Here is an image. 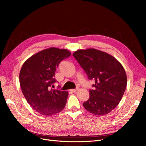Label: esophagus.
Instances as JSON below:
<instances>
[{
  "label": "esophagus",
  "mask_w": 146,
  "mask_h": 146,
  "mask_svg": "<svg viewBox=\"0 0 146 146\" xmlns=\"http://www.w3.org/2000/svg\"><path fill=\"white\" fill-rule=\"evenodd\" d=\"M78 90V88H76V89H72V90H70V91H71L72 92H76Z\"/></svg>",
  "instance_id": "34e87169"
}]
</instances>
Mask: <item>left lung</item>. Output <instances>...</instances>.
<instances>
[{
	"label": "left lung",
	"instance_id": "8db88e82",
	"mask_svg": "<svg viewBox=\"0 0 146 146\" xmlns=\"http://www.w3.org/2000/svg\"><path fill=\"white\" fill-rule=\"evenodd\" d=\"M72 55L88 79L95 81L89 99L83 104L84 108L97 116L108 114L118 105L125 91L124 68L112 55L94 48L79 49Z\"/></svg>",
	"mask_w": 146,
	"mask_h": 146
}]
</instances>
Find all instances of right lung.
I'll return each mask as SVG.
<instances>
[{
  "label": "right lung",
  "instance_id": "obj_1",
  "mask_svg": "<svg viewBox=\"0 0 146 146\" xmlns=\"http://www.w3.org/2000/svg\"><path fill=\"white\" fill-rule=\"evenodd\" d=\"M70 55L67 49L50 47L33 55L22 66V92L31 107L42 115H54L65 107L68 92L50 87L56 82L55 74L60 61Z\"/></svg>",
  "mask_w": 146,
  "mask_h": 146
}]
</instances>
